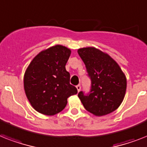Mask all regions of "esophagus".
<instances>
[{
    "mask_svg": "<svg viewBox=\"0 0 147 147\" xmlns=\"http://www.w3.org/2000/svg\"><path fill=\"white\" fill-rule=\"evenodd\" d=\"M76 88H77L78 91L79 92L80 90H81V88H82V87H81V85H80V84H78V85L76 86Z\"/></svg>",
    "mask_w": 147,
    "mask_h": 147,
    "instance_id": "esophagus-1",
    "label": "esophagus"
}]
</instances>
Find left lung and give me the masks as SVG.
Segmentation results:
<instances>
[{
	"instance_id": "1",
	"label": "left lung",
	"mask_w": 147,
	"mask_h": 147,
	"mask_svg": "<svg viewBox=\"0 0 147 147\" xmlns=\"http://www.w3.org/2000/svg\"><path fill=\"white\" fill-rule=\"evenodd\" d=\"M90 78V91H80L78 96L85 109L97 116L113 113L121 105L127 81L118 63L108 54L94 47L78 51Z\"/></svg>"
}]
</instances>
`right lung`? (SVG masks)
<instances>
[{
  "label": "right lung",
  "instance_id": "add662e5",
  "mask_svg": "<svg viewBox=\"0 0 147 147\" xmlns=\"http://www.w3.org/2000/svg\"><path fill=\"white\" fill-rule=\"evenodd\" d=\"M71 51L56 45L41 51L27 68L24 76V89L32 107L47 115L63 110L67 99L78 93L70 84V74L65 64Z\"/></svg>",
  "mask_w": 147,
  "mask_h": 147
}]
</instances>
